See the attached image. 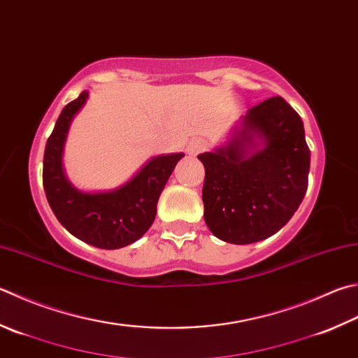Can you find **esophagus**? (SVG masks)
<instances>
[{
	"label": "esophagus",
	"instance_id": "esophagus-1",
	"mask_svg": "<svg viewBox=\"0 0 358 358\" xmlns=\"http://www.w3.org/2000/svg\"><path fill=\"white\" fill-rule=\"evenodd\" d=\"M206 148H207L206 141L201 140V138H196V140H192L190 143H188L187 151H188V154H192V156H196V154L204 151Z\"/></svg>",
	"mask_w": 358,
	"mask_h": 358
}]
</instances>
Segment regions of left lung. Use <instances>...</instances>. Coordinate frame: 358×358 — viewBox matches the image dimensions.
I'll return each instance as SVG.
<instances>
[{"instance_id":"1","label":"left lung","mask_w":358,"mask_h":358,"mask_svg":"<svg viewBox=\"0 0 358 358\" xmlns=\"http://www.w3.org/2000/svg\"><path fill=\"white\" fill-rule=\"evenodd\" d=\"M198 159L206 168V224L232 245L279 232L306 196L310 150L304 123L280 96L249 109L227 141Z\"/></svg>"}]
</instances>
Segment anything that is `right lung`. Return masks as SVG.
Returning a JSON list of instances; mask_svg holds the SVG:
<instances>
[{
	"mask_svg": "<svg viewBox=\"0 0 358 358\" xmlns=\"http://www.w3.org/2000/svg\"><path fill=\"white\" fill-rule=\"evenodd\" d=\"M89 92L64 107L46 141L43 188L51 210L74 237L99 249H120L143 237L157 213V201L184 152L162 154L146 162L113 190L84 192L65 176L62 157L66 136Z\"/></svg>",
	"mask_w": 358,
	"mask_h": 358,
	"instance_id": "1",
	"label": "right lung"
}]
</instances>
